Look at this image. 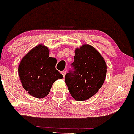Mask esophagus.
Here are the masks:
<instances>
[{"label": "esophagus", "mask_w": 134, "mask_h": 134, "mask_svg": "<svg viewBox=\"0 0 134 134\" xmlns=\"http://www.w3.org/2000/svg\"><path fill=\"white\" fill-rule=\"evenodd\" d=\"M61 73H62V74L63 75V76L65 77V74H66V70H63L62 72H61Z\"/></svg>", "instance_id": "34e87169"}]
</instances>
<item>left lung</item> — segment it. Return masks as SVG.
Segmentation results:
<instances>
[{
  "mask_svg": "<svg viewBox=\"0 0 134 134\" xmlns=\"http://www.w3.org/2000/svg\"><path fill=\"white\" fill-rule=\"evenodd\" d=\"M72 65L74 71L65 75V82L76 100H86L102 87L106 77L107 65L101 54L86 44L76 48Z\"/></svg>",
  "mask_w": 134,
  "mask_h": 134,
  "instance_id": "1",
  "label": "left lung"
}]
</instances>
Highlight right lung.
Instances as JSON below:
<instances>
[{"label": "right lung", "mask_w": 134, "mask_h": 134, "mask_svg": "<svg viewBox=\"0 0 134 134\" xmlns=\"http://www.w3.org/2000/svg\"><path fill=\"white\" fill-rule=\"evenodd\" d=\"M49 55V49L41 44L29 51L19 65L18 74L22 86L34 97L42 98L47 96L54 82L63 78L55 68L56 58Z\"/></svg>", "instance_id": "add662e5"}]
</instances>
